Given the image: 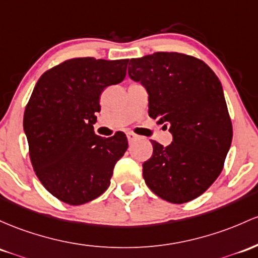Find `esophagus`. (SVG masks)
Instances as JSON below:
<instances>
[{
  "mask_svg": "<svg viewBox=\"0 0 258 258\" xmlns=\"http://www.w3.org/2000/svg\"><path fill=\"white\" fill-rule=\"evenodd\" d=\"M137 137L138 136H136L135 134H131V132H128V134H127V140H128V142H132V141L137 140Z\"/></svg>",
  "mask_w": 258,
  "mask_h": 258,
  "instance_id": "1",
  "label": "esophagus"
}]
</instances>
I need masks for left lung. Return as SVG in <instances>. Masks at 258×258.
Segmentation results:
<instances>
[{"instance_id": "obj_1", "label": "left lung", "mask_w": 258, "mask_h": 258, "mask_svg": "<svg viewBox=\"0 0 258 258\" xmlns=\"http://www.w3.org/2000/svg\"><path fill=\"white\" fill-rule=\"evenodd\" d=\"M130 63V78L148 93L149 116L172 135L166 147L151 141L144 181L168 202H189L219 176L233 140L222 83L208 64L185 53L154 52Z\"/></svg>"}]
</instances>
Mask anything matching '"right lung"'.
I'll use <instances>...</instances> for the list:
<instances>
[{"mask_svg":"<svg viewBox=\"0 0 258 258\" xmlns=\"http://www.w3.org/2000/svg\"><path fill=\"white\" fill-rule=\"evenodd\" d=\"M128 60L71 58L46 71L25 106L23 127L36 176L52 196L79 206L106 191L128 147L123 132L94 134L106 87L126 77Z\"/></svg>","mask_w":258,"mask_h":258,"instance_id":"1","label":"right lung"}]
</instances>
